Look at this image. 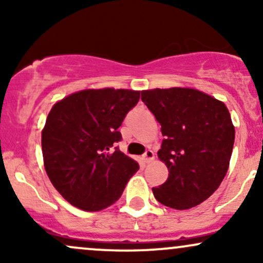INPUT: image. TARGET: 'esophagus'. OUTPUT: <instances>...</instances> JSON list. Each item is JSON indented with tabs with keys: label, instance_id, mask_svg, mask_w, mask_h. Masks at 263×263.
<instances>
[{
	"label": "esophagus",
	"instance_id": "1",
	"mask_svg": "<svg viewBox=\"0 0 263 263\" xmlns=\"http://www.w3.org/2000/svg\"><path fill=\"white\" fill-rule=\"evenodd\" d=\"M142 158H143V161L146 163H149V162H152L153 159H155V153H153V151L147 149L146 153H144Z\"/></svg>",
	"mask_w": 263,
	"mask_h": 263
}]
</instances>
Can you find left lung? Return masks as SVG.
Masks as SVG:
<instances>
[{"instance_id": "left-lung-1", "label": "left lung", "mask_w": 263, "mask_h": 263, "mask_svg": "<svg viewBox=\"0 0 263 263\" xmlns=\"http://www.w3.org/2000/svg\"><path fill=\"white\" fill-rule=\"evenodd\" d=\"M142 101L161 123L159 161L168 178L152 188L172 209L197 206L219 188L229 170L235 141L230 112L222 101L192 87L142 90Z\"/></svg>"}]
</instances>
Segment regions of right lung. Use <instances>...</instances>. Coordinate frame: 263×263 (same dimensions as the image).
<instances>
[{
  "instance_id": "add662e5",
  "label": "right lung",
  "mask_w": 263,
  "mask_h": 263,
  "mask_svg": "<svg viewBox=\"0 0 263 263\" xmlns=\"http://www.w3.org/2000/svg\"><path fill=\"white\" fill-rule=\"evenodd\" d=\"M129 89H85L57 101L42 129L44 168L54 188L85 211L106 209L121 197L140 165L111 151L117 128L140 100Z\"/></svg>"
}]
</instances>
